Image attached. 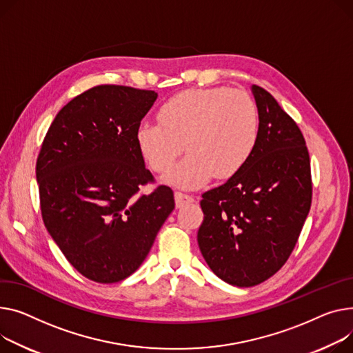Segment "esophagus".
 Returning a JSON list of instances; mask_svg holds the SVG:
<instances>
[{"label": "esophagus", "mask_w": 353, "mask_h": 353, "mask_svg": "<svg viewBox=\"0 0 353 353\" xmlns=\"http://www.w3.org/2000/svg\"><path fill=\"white\" fill-rule=\"evenodd\" d=\"M174 200H176V207H177V208H180V207H183V205H185V204H189V203H193V201H194V199H193L192 196L184 194V193H181V192H176V193H174Z\"/></svg>", "instance_id": "obj_1"}]
</instances>
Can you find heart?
<instances>
[{"mask_svg":"<svg viewBox=\"0 0 353 353\" xmlns=\"http://www.w3.org/2000/svg\"><path fill=\"white\" fill-rule=\"evenodd\" d=\"M159 122L137 126L136 143L149 168L169 173L184 152H189L169 180L181 189H197L214 176H236L251 159L260 114L244 90L227 86L189 89L164 102Z\"/></svg>","mask_w":353,"mask_h":353,"instance_id":"1","label":"heart"}]
</instances>
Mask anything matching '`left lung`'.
<instances>
[{
  "mask_svg": "<svg viewBox=\"0 0 353 353\" xmlns=\"http://www.w3.org/2000/svg\"><path fill=\"white\" fill-rule=\"evenodd\" d=\"M260 136L245 166L205 192L197 241L205 263L236 287H254L290 258L312 201L310 153L292 117L252 85Z\"/></svg>",
  "mask_w": 353,
  "mask_h": 353,
  "instance_id": "8db88e82",
  "label": "left lung"
}]
</instances>
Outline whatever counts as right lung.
<instances>
[{
	"label": "right lung",
	"instance_id": "right-lung-1",
	"mask_svg": "<svg viewBox=\"0 0 353 353\" xmlns=\"http://www.w3.org/2000/svg\"><path fill=\"white\" fill-rule=\"evenodd\" d=\"M154 90L99 85L66 103L45 134L37 180L43 224L78 272L99 284L132 275L174 208L173 190L154 183L136 130Z\"/></svg>",
	"mask_w": 353,
	"mask_h": 353
}]
</instances>
